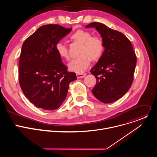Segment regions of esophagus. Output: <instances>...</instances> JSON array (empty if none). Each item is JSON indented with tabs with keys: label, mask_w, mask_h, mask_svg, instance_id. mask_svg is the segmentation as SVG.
<instances>
[{
	"label": "esophagus",
	"mask_w": 157,
	"mask_h": 157,
	"mask_svg": "<svg viewBox=\"0 0 157 157\" xmlns=\"http://www.w3.org/2000/svg\"><path fill=\"white\" fill-rule=\"evenodd\" d=\"M85 76H86V74H84V73H80V74L78 73V74H76L77 78H78V79L84 78V77H85Z\"/></svg>",
	"instance_id": "1"
}]
</instances>
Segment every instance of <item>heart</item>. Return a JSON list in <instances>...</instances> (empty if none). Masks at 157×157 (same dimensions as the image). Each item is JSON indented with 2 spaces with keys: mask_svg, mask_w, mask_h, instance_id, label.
<instances>
[{
  "mask_svg": "<svg viewBox=\"0 0 157 157\" xmlns=\"http://www.w3.org/2000/svg\"><path fill=\"white\" fill-rule=\"evenodd\" d=\"M70 38L75 42L81 44V47L79 52L80 56L69 63L68 69L76 73H82L90 65L91 59L97 61L101 57L104 50V42L100 37L92 36L90 32L84 30H77ZM55 48L61 58L68 59V49L63 43H57Z\"/></svg>",
  "mask_w": 157,
  "mask_h": 157,
  "instance_id": "b5f03b06",
  "label": "heart"
}]
</instances>
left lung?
I'll return each mask as SVG.
<instances>
[{"label": "left lung", "instance_id": "obj_1", "mask_svg": "<svg viewBox=\"0 0 157 157\" xmlns=\"http://www.w3.org/2000/svg\"><path fill=\"white\" fill-rule=\"evenodd\" d=\"M86 28H95L104 44L102 55L90 70L97 80L92 93L99 101L112 103L124 96L132 84L137 63L135 52L121 32L98 22Z\"/></svg>", "mask_w": 157, "mask_h": 157}]
</instances>
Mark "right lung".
Returning a JSON list of instances; mask_svg holds the SVG:
<instances>
[{"instance_id": "1", "label": "right lung", "mask_w": 157, "mask_h": 157, "mask_svg": "<svg viewBox=\"0 0 157 157\" xmlns=\"http://www.w3.org/2000/svg\"><path fill=\"white\" fill-rule=\"evenodd\" d=\"M72 29L44 25L28 37L21 47L18 79L25 97L35 106L52 110L64 101L76 73L68 72L56 51V44Z\"/></svg>"}]
</instances>
